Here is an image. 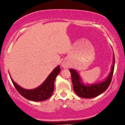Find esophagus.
I'll list each match as a JSON object with an SVG mask.
<instances>
[{"label": "esophagus", "mask_w": 125, "mask_h": 125, "mask_svg": "<svg viewBox=\"0 0 125 125\" xmlns=\"http://www.w3.org/2000/svg\"><path fill=\"white\" fill-rule=\"evenodd\" d=\"M69 64L65 61H62V63H61V66H62L64 69H67V68H69Z\"/></svg>", "instance_id": "34e87169"}]
</instances>
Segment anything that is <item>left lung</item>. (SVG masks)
<instances>
[{
	"label": "left lung",
	"mask_w": 125,
	"mask_h": 125,
	"mask_svg": "<svg viewBox=\"0 0 125 125\" xmlns=\"http://www.w3.org/2000/svg\"><path fill=\"white\" fill-rule=\"evenodd\" d=\"M113 64L111 66V71L108 76L104 80L98 83H85L82 78L74 69H70L71 73L72 81L73 86V89L77 95L85 98H92L97 97L103 93L107 89L110 84L113 74L114 72L115 59L113 53Z\"/></svg>",
	"instance_id": "left-lung-1"
}]
</instances>
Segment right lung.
Wrapping results in <instances>:
<instances>
[{
  "label": "right lung",
  "instance_id": "obj_1",
  "mask_svg": "<svg viewBox=\"0 0 125 125\" xmlns=\"http://www.w3.org/2000/svg\"><path fill=\"white\" fill-rule=\"evenodd\" d=\"M60 71V65L56 66L42 84L32 89L22 88L13 81L10 74V76L15 88L23 97L33 101H42L47 100L52 95L54 90V80Z\"/></svg>",
  "mask_w": 125,
  "mask_h": 125
}]
</instances>
